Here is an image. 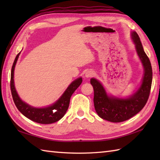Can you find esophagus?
<instances>
[{
	"label": "esophagus",
	"instance_id": "1",
	"mask_svg": "<svg viewBox=\"0 0 160 160\" xmlns=\"http://www.w3.org/2000/svg\"><path fill=\"white\" fill-rule=\"evenodd\" d=\"M94 73H94L93 71H92V70H89V71H86V73H85V77L87 78H91V77L93 76Z\"/></svg>",
	"mask_w": 160,
	"mask_h": 160
}]
</instances>
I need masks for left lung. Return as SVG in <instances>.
<instances>
[{
	"label": "left lung",
	"mask_w": 160,
	"mask_h": 160,
	"mask_svg": "<svg viewBox=\"0 0 160 160\" xmlns=\"http://www.w3.org/2000/svg\"><path fill=\"white\" fill-rule=\"evenodd\" d=\"M131 36L144 68L143 78L137 91L127 98L109 96L99 80L93 78L91 79L96 113L101 118L111 122H124L133 117L144 108L150 94L152 78L151 62L144 52L138 33L131 32Z\"/></svg>",
	"instance_id": "obj_1"
}]
</instances>
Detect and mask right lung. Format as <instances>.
I'll use <instances>...</instances> for the list:
<instances>
[{"mask_svg": "<svg viewBox=\"0 0 160 160\" xmlns=\"http://www.w3.org/2000/svg\"><path fill=\"white\" fill-rule=\"evenodd\" d=\"M20 53V52L16 56L14 62L13 63L11 72V82H10L12 98L17 108L26 118L37 123L47 124L54 123L60 120L66 113L69 108L70 98L74 91L82 83V78L80 77L73 80L67 88V89L59 99L52 105L42 108L32 107L20 99L14 85V80H13L14 69Z\"/></svg>", "mask_w": 160, "mask_h": 160, "instance_id": "1", "label": "right lung"}]
</instances>
